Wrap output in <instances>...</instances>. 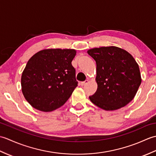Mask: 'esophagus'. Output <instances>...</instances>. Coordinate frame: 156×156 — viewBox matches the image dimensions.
Instances as JSON below:
<instances>
[{
	"mask_svg": "<svg viewBox=\"0 0 156 156\" xmlns=\"http://www.w3.org/2000/svg\"><path fill=\"white\" fill-rule=\"evenodd\" d=\"M88 80H85L84 82H80V85L82 86V87H83V86H85V85H87L88 83Z\"/></svg>",
	"mask_w": 156,
	"mask_h": 156,
	"instance_id": "esophagus-1",
	"label": "esophagus"
}]
</instances>
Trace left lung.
Wrapping results in <instances>:
<instances>
[{"label": "left lung", "instance_id": "obj_1", "mask_svg": "<svg viewBox=\"0 0 156 156\" xmlns=\"http://www.w3.org/2000/svg\"><path fill=\"white\" fill-rule=\"evenodd\" d=\"M88 54L97 64V90L89 97L92 103L105 111H115L129 103L141 83L139 65L125 49L116 47L95 48Z\"/></svg>", "mask_w": 156, "mask_h": 156}]
</instances>
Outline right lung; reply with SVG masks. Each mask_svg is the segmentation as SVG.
<instances>
[{
	"label": "right lung",
	"mask_w": 156,
	"mask_h": 156,
	"mask_svg": "<svg viewBox=\"0 0 156 156\" xmlns=\"http://www.w3.org/2000/svg\"><path fill=\"white\" fill-rule=\"evenodd\" d=\"M74 49H45L29 59L21 75V90L29 104L43 112L55 110L78 86L72 62Z\"/></svg>",
	"instance_id": "1"
}]
</instances>
